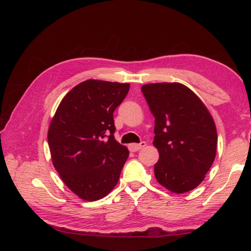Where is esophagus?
Segmentation results:
<instances>
[{
    "label": "esophagus",
    "instance_id": "obj_1",
    "mask_svg": "<svg viewBox=\"0 0 251 251\" xmlns=\"http://www.w3.org/2000/svg\"><path fill=\"white\" fill-rule=\"evenodd\" d=\"M147 146V143L144 141H141L140 143H131L130 146H128V148H130L131 151H137L139 150H141L142 148H144Z\"/></svg>",
    "mask_w": 251,
    "mask_h": 251
}]
</instances>
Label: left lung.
I'll return each instance as SVG.
<instances>
[{
    "mask_svg": "<svg viewBox=\"0 0 251 251\" xmlns=\"http://www.w3.org/2000/svg\"><path fill=\"white\" fill-rule=\"evenodd\" d=\"M155 117V177L175 194L196 188L216 158L218 135L211 114L200 98L179 82L141 87Z\"/></svg>",
    "mask_w": 251,
    "mask_h": 251,
    "instance_id": "left-lung-1",
    "label": "left lung"
}]
</instances>
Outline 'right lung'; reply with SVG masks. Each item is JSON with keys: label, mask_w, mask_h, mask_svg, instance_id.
<instances>
[{"label": "right lung", "mask_w": 251, "mask_h": 251, "mask_svg": "<svg viewBox=\"0 0 251 251\" xmlns=\"http://www.w3.org/2000/svg\"><path fill=\"white\" fill-rule=\"evenodd\" d=\"M130 83L88 79L66 94L53 116L48 143L52 163L71 192L86 201L115 187L128 150L114 137L113 112Z\"/></svg>", "instance_id": "obj_1"}]
</instances>
